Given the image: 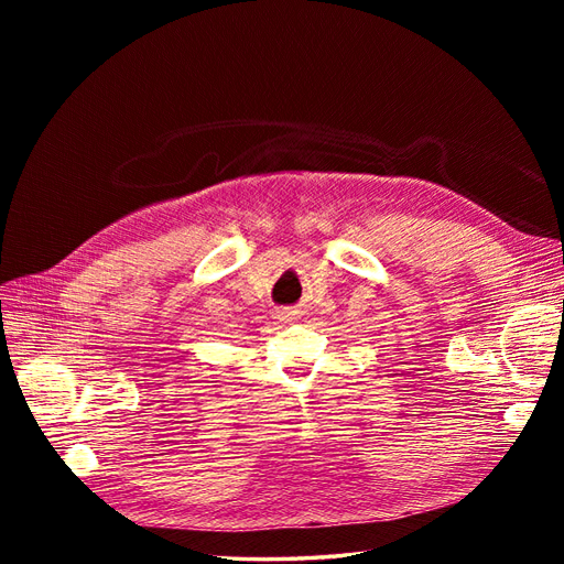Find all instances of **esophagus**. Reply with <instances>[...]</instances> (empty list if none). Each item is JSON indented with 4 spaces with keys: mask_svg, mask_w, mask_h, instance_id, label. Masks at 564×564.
Listing matches in <instances>:
<instances>
[{
    "mask_svg": "<svg viewBox=\"0 0 564 564\" xmlns=\"http://www.w3.org/2000/svg\"><path fill=\"white\" fill-rule=\"evenodd\" d=\"M278 315H280V319H286V322H289V319L296 317V311H294V308H284V311H280Z\"/></svg>",
    "mask_w": 564,
    "mask_h": 564,
    "instance_id": "obj_1",
    "label": "esophagus"
}]
</instances>
